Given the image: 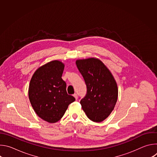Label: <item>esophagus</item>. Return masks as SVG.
<instances>
[{
    "instance_id": "obj_1",
    "label": "esophagus",
    "mask_w": 157,
    "mask_h": 157,
    "mask_svg": "<svg viewBox=\"0 0 157 157\" xmlns=\"http://www.w3.org/2000/svg\"><path fill=\"white\" fill-rule=\"evenodd\" d=\"M73 96L75 98V99H78V95H77V94H76V93H75V94H73Z\"/></svg>"
}]
</instances>
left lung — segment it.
Masks as SVG:
<instances>
[{"label": "left lung", "mask_w": 157, "mask_h": 157, "mask_svg": "<svg viewBox=\"0 0 157 157\" xmlns=\"http://www.w3.org/2000/svg\"><path fill=\"white\" fill-rule=\"evenodd\" d=\"M76 64L87 86L80 104L87 117L101 122L110 114L118 98L117 82L106 66L98 58L77 59Z\"/></svg>", "instance_id": "1"}]
</instances>
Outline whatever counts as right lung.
Masks as SVG:
<instances>
[{
  "instance_id": "add662e5",
  "label": "right lung",
  "mask_w": 157,
  "mask_h": 157,
  "mask_svg": "<svg viewBox=\"0 0 157 157\" xmlns=\"http://www.w3.org/2000/svg\"><path fill=\"white\" fill-rule=\"evenodd\" d=\"M64 64L58 60L50 61L38 68L33 75L29 88V98L37 116L44 121H59L75 98L66 92L61 78Z\"/></svg>"
}]
</instances>
